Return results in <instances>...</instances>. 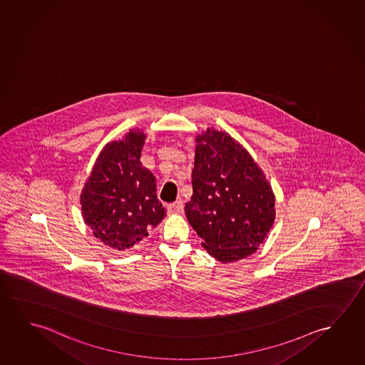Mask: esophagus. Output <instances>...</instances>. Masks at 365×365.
<instances>
[{"instance_id": "1", "label": "esophagus", "mask_w": 365, "mask_h": 365, "mask_svg": "<svg viewBox=\"0 0 365 365\" xmlns=\"http://www.w3.org/2000/svg\"><path fill=\"white\" fill-rule=\"evenodd\" d=\"M184 210V205H182V202H175L173 204H170V207H168V212L171 213V215H179Z\"/></svg>"}]
</instances>
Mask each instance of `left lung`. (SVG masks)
I'll return each mask as SVG.
<instances>
[{
	"instance_id": "left-lung-1",
	"label": "left lung",
	"mask_w": 365,
	"mask_h": 365,
	"mask_svg": "<svg viewBox=\"0 0 365 365\" xmlns=\"http://www.w3.org/2000/svg\"><path fill=\"white\" fill-rule=\"evenodd\" d=\"M190 226L215 259H246L265 241L275 220V195L260 166L230 134L208 128L195 137Z\"/></svg>"
}]
</instances>
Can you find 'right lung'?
Instances as JSON below:
<instances>
[{
    "label": "right lung",
    "mask_w": 365,
    "mask_h": 365,
    "mask_svg": "<svg viewBox=\"0 0 365 365\" xmlns=\"http://www.w3.org/2000/svg\"><path fill=\"white\" fill-rule=\"evenodd\" d=\"M145 138L137 128L106 143L80 197L85 225L118 251L132 249L166 215L157 199L156 178L140 163Z\"/></svg>",
    "instance_id": "1"
}]
</instances>
